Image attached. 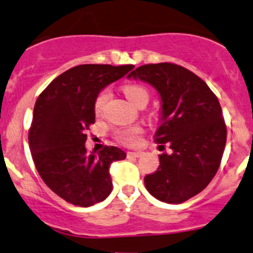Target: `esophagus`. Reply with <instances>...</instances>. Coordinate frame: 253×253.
Listing matches in <instances>:
<instances>
[{
	"label": "esophagus",
	"instance_id": "obj_1",
	"mask_svg": "<svg viewBox=\"0 0 253 253\" xmlns=\"http://www.w3.org/2000/svg\"><path fill=\"white\" fill-rule=\"evenodd\" d=\"M142 154H143L142 152H128V153H127V156L133 157V158H138V157H141Z\"/></svg>",
	"mask_w": 253,
	"mask_h": 253
}]
</instances>
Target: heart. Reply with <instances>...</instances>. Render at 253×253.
I'll use <instances>...</instances> for the list:
<instances>
[{
    "instance_id": "heart-1",
    "label": "heart",
    "mask_w": 253,
    "mask_h": 253,
    "mask_svg": "<svg viewBox=\"0 0 253 253\" xmlns=\"http://www.w3.org/2000/svg\"><path fill=\"white\" fill-rule=\"evenodd\" d=\"M124 92L125 95H126L127 99L134 105H137L139 101H142V100H148L149 97L148 91H147L146 87L136 84H131L125 86ZM107 99H109V91H107V90H104V91H101L97 95L96 100H95V112H96V114H100V112L102 111ZM141 133L142 128L139 126H129L119 129V131L116 132V134H115V137H116V139L120 143L125 144V146H134V144L138 142Z\"/></svg>"
}]
</instances>
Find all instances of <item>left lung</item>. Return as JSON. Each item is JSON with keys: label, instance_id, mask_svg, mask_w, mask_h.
Returning a JSON list of instances; mask_svg holds the SVG:
<instances>
[{"label": "left lung", "instance_id": "1", "mask_svg": "<svg viewBox=\"0 0 253 253\" xmlns=\"http://www.w3.org/2000/svg\"><path fill=\"white\" fill-rule=\"evenodd\" d=\"M128 78L148 83L161 95L154 139L173 151L159 154L158 169L144 176V185L161 202H186L207 188L221 163L226 125L219 100L204 80L171 63L142 65Z\"/></svg>", "mask_w": 253, "mask_h": 253}]
</instances>
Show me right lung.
<instances>
[{
  "label": "right lung",
  "mask_w": 253,
  "mask_h": 253,
  "mask_svg": "<svg viewBox=\"0 0 253 253\" xmlns=\"http://www.w3.org/2000/svg\"><path fill=\"white\" fill-rule=\"evenodd\" d=\"M133 68L78 65L55 78L37 99L28 133L32 158L48 188L70 204L91 207L111 193L110 166L126 153L114 146L89 153L86 131L95 124L99 92Z\"/></svg>",
  "instance_id": "obj_1"
}]
</instances>
